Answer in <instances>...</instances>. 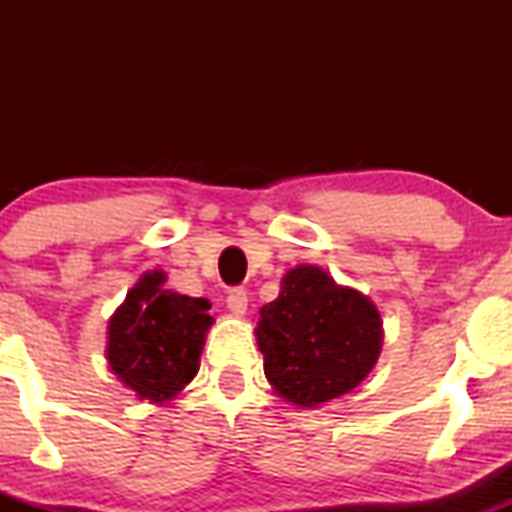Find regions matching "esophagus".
I'll use <instances>...</instances> for the list:
<instances>
[{"mask_svg":"<svg viewBox=\"0 0 512 512\" xmlns=\"http://www.w3.org/2000/svg\"><path fill=\"white\" fill-rule=\"evenodd\" d=\"M226 303H228V308L233 310V313L243 315L245 310H248V291H245L243 286H236V289L228 291Z\"/></svg>","mask_w":512,"mask_h":512,"instance_id":"34e87169","label":"esophagus"}]
</instances>
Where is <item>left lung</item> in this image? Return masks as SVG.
<instances>
[{
    "label": "left lung",
    "instance_id": "8db88e82",
    "mask_svg": "<svg viewBox=\"0 0 512 512\" xmlns=\"http://www.w3.org/2000/svg\"><path fill=\"white\" fill-rule=\"evenodd\" d=\"M383 322L366 296L342 289L317 267L284 276L279 298L260 308L264 375L281 397L317 407L351 392L373 368Z\"/></svg>",
    "mask_w": 512,
    "mask_h": 512
}]
</instances>
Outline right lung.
Wrapping results in <instances>:
<instances>
[{
  "mask_svg": "<svg viewBox=\"0 0 512 512\" xmlns=\"http://www.w3.org/2000/svg\"><path fill=\"white\" fill-rule=\"evenodd\" d=\"M161 274H144L110 320L108 361L142 399L166 402L197 375L211 325L204 298L161 289Z\"/></svg>",
  "mask_w": 512,
  "mask_h": 512,
  "instance_id": "obj_1",
  "label": "right lung"
}]
</instances>
